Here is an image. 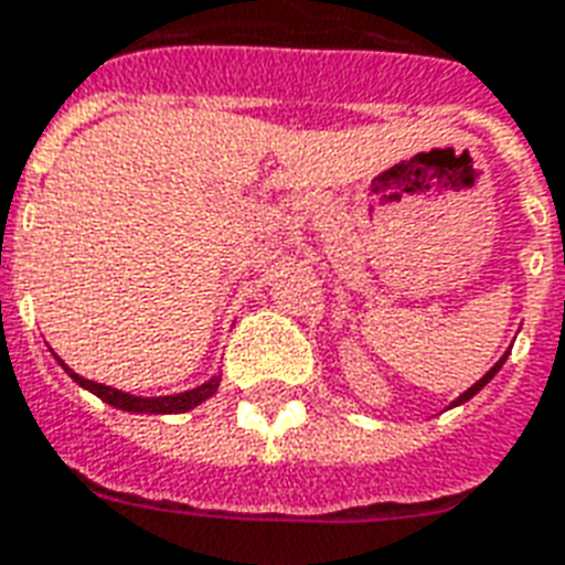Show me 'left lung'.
Instances as JSON below:
<instances>
[{"label": "left lung", "mask_w": 565, "mask_h": 565, "mask_svg": "<svg viewBox=\"0 0 565 565\" xmlns=\"http://www.w3.org/2000/svg\"><path fill=\"white\" fill-rule=\"evenodd\" d=\"M505 356H509V351H505V354L499 356V363H497V366H493V369H490V372H487L484 379H481V381H475V384H472V387H469V391H466V393H460V396H457V399H454V403H450V408H454V405H462V403H469V399H472L475 393H478V391H484L487 384H490V379H493V375H497L499 369H502V363H505Z\"/></svg>", "instance_id": "1"}]
</instances>
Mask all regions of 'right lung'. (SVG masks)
Listing matches in <instances>:
<instances>
[{
    "label": "right lung",
    "mask_w": 565,
    "mask_h": 565,
    "mask_svg": "<svg viewBox=\"0 0 565 565\" xmlns=\"http://www.w3.org/2000/svg\"><path fill=\"white\" fill-rule=\"evenodd\" d=\"M56 360H60V356H56ZM60 366L66 369L68 375L78 381L84 391L96 393L103 403L115 405L120 412H132V415H184L190 408H196V405L205 403L209 396H214L217 387H221V375H214V379L205 381V384H199L193 391L174 393V396H132V393L115 391V387H105V384H96V381L81 379L78 372H72L63 360H60Z\"/></svg>",
    "instance_id": "right-lung-1"
}]
</instances>
